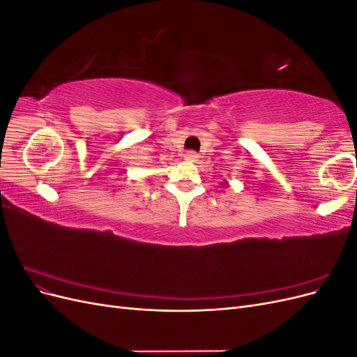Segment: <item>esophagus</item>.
<instances>
[{"instance_id":"34e87169","label":"esophagus","mask_w":357,"mask_h":357,"mask_svg":"<svg viewBox=\"0 0 357 357\" xmlns=\"http://www.w3.org/2000/svg\"><path fill=\"white\" fill-rule=\"evenodd\" d=\"M185 159L188 162H197L198 160V155L195 152H186L185 153Z\"/></svg>"}]
</instances>
